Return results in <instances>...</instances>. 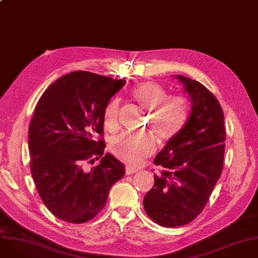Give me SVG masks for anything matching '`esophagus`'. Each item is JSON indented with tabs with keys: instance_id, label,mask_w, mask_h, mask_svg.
Wrapping results in <instances>:
<instances>
[{
	"instance_id": "esophagus-1",
	"label": "esophagus",
	"mask_w": 258,
	"mask_h": 258,
	"mask_svg": "<svg viewBox=\"0 0 258 258\" xmlns=\"http://www.w3.org/2000/svg\"><path fill=\"white\" fill-rule=\"evenodd\" d=\"M137 171H138L137 168H134V167H131V166L125 167V173L126 174H133V173H136Z\"/></svg>"
}]
</instances>
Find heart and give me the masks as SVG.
<instances>
[{"instance_id": "1", "label": "heart", "mask_w": 258, "mask_h": 258, "mask_svg": "<svg viewBox=\"0 0 258 258\" xmlns=\"http://www.w3.org/2000/svg\"><path fill=\"white\" fill-rule=\"evenodd\" d=\"M131 95L141 107L151 111V123L158 136L163 140L173 138L185 125L190 112V101L182 94L169 95L157 83L147 81L133 88ZM119 102L113 99L106 104L102 115L103 127L108 132L118 128ZM111 152L118 159L132 166L140 165L155 152V142L145 135L121 134L111 139Z\"/></svg>"}]
</instances>
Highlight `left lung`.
Listing matches in <instances>:
<instances>
[{"instance_id":"obj_1","label":"left lung","mask_w":258,"mask_h":258,"mask_svg":"<svg viewBox=\"0 0 258 258\" xmlns=\"http://www.w3.org/2000/svg\"><path fill=\"white\" fill-rule=\"evenodd\" d=\"M191 101L183 128L169 139L154 163L165 170L143 200L146 214L160 226L180 227L205 208L224 165L226 131L222 106L197 80L175 75Z\"/></svg>"}]
</instances>
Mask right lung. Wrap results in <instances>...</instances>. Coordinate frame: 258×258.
<instances>
[{
	"label": "right lung",
	"mask_w": 258,
	"mask_h": 258,
	"mask_svg": "<svg viewBox=\"0 0 258 258\" xmlns=\"http://www.w3.org/2000/svg\"><path fill=\"white\" fill-rule=\"evenodd\" d=\"M87 71L58 78L39 98L29 124L30 170L37 192L52 214L81 224L105 206L124 166L103 155L104 107L125 85ZM101 159L89 169L87 164Z\"/></svg>",
	"instance_id": "1"
}]
</instances>
